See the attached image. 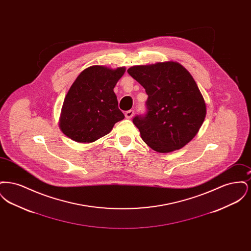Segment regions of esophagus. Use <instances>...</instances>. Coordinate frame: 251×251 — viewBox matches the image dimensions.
<instances>
[{"mask_svg": "<svg viewBox=\"0 0 251 251\" xmlns=\"http://www.w3.org/2000/svg\"><path fill=\"white\" fill-rule=\"evenodd\" d=\"M133 115H134V111H133V110H129V111H127V112L125 113V117H126V119H128V120L131 119V118L133 117Z\"/></svg>", "mask_w": 251, "mask_h": 251, "instance_id": "1", "label": "esophagus"}]
</instances>
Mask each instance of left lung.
<instances>
[{"label": "left lung", "instance_id": "left-lung-1", "mask_svg": "<svg viewBox=\"0 0 251 251\" xmlns=\"http://www.w3.org/2000/svg\"><path fill=\"white\" fill-rule=\"evenodd\" d=\"M128 73L146 89V116L132 122L153 151L167 153L189 143L206 117V103L189 72L178 62L132 66Z\"/></svg>", "mask_w": 251, "mask_h": 251}]
</instances>
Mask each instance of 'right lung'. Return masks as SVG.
I'll return each mask as SVG.
<instances>
[{
  "instance_id": "add662e5",
  "label": "right lung",
  "mask_w": 251,
  "mask_h": 251,
  "mask_svg": "<svg viewBox=\"0 0 251 251\" xmlns=\"http://www.w3.org/2000/svg\"><path fill=\"white\" fill-rule=\"evenodd\" d=\"M125 71L96 65L80 73L61 110L59 128L65 135L78 143H92L124 119L114 88Z\"/></svg>"
}]
</instances>
